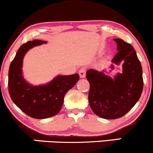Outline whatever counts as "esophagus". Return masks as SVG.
<instances>
[{"label":"esophagus","instance_id":"obj_1","mask_svg":"<svg viewBox=\"0 0 153 153\" xmlns=\"http://www.w3.org/2000/svg\"><path fill=\"white\" fill-rule=\"evenodd\" d=\"M85 75H86L85 69V68L80 69V71H79V75H80V78H84L85 77Z\"/></svg>","mask_w":153,"mask_h":153}]
</instances>
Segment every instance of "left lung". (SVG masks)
<instances>
[{"instance_id":"obj_1","label":"left lung","mask_w":153,"mask_h":153,"mask_svg":"<svg viewBox=\"0 0 153 153\" xmlns=\"http://www.w3.org/2000/svg\"><path fill=\"white\" fill-rule=\"evenodd\" d=\"M118 52L112 59L113 64L123 61V72L113 78L105 71L90 69L86 78L90 83L88 100L92 110L105 119L123 117L133 108L141 96L143 89V70L135 49L124 40L115 38Z\"/></svg>"}]
</instances>
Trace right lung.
I'll return each mask as SVG.
<instances>
[{"label":"right lung","instance_id":"1","mask_svg":"<svg viewBox=\"0 0 153 153\" xmlns=\"http://www.w3.org/2000/svg\"><path fill=\"white\" fill-rule=\"evenodd\" d=\"M33 40L22 45L11 62L8 71V91L11 100L26 115L44 119L58 114L63 104L65 93L79 80L78 74L57 75L50 82L33 85L23 75V58L29 50L46 43Z\"/></svg>","mask_w":153,"mask_h":153}]
</instances>
